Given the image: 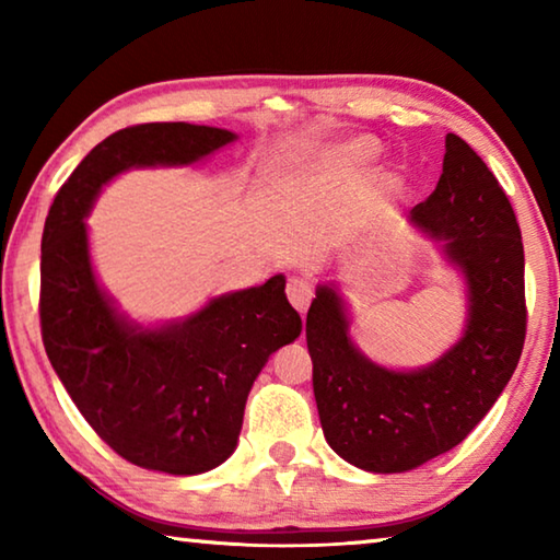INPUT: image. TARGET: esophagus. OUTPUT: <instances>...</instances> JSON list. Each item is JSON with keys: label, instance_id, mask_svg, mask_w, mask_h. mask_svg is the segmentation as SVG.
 I'll use <instances>...</instances> for the list:
<instances>
[{"label": "esophagus", "instance_id": "obj_1", "mask_svg": "<svg viewBox=\"0 0 560 560\" xmlns=\"http://www.w3.org/2000/svg\"><path fill=\"white\" fill-rule=\"evenodd\" d=\"M287 296H289V301H291V306L296 308L299 314H306L308 303H311V299H314V287H311V283H308L306 279L293 277V279H289V283H287Z\"/></svg>", "mask_w": 560, "mask_h": 560}]
</instances>
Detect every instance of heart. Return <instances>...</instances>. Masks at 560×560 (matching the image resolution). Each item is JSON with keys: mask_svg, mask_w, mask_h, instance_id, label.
<instances>
[{"mask_svg": "<svg viewBox=\"0 0 560 560\" xmlns=\"http://www.w3.org/2000/svg\"><path fill=\"white\" fill-rule=\"evenodd\" d=\"M377 143L371 138H353L346 140V143L334 145L328 150H320L316 155H296L291 158V170L306 175H340L346 170H353L358 165L371 163V160L377 155Z\"/></svg>", "mask_w": 560, "mask_h": 560, "instance_id": "1", "label": "heart"}]
</instances>
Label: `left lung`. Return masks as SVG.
<instances>
[{
	"instance_id": "left-lung-1",
	"label": "left lung",
	"mask_w": 560,
	"mask_h": 560,
	"mask_svg": "<svg viewBox=\"0 0 560 560\" xmlns=\"http://www.w3.org/2000/svg\"><path fill=\"white\" fill-rule=\"evenodd\" d=\"M440 183L410 210L467 283V326L434 363L390 371L350 340L346 303L320 283L306 316L314 395L330 450L375 474L420 467L477 428L516 371L526 338L524 244L497 177L459 136L444 138Z\"/></svg>"
}]
</instances>
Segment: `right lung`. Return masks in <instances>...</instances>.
I'll return each mask as SVG.
<instances>
[{
    "label": "right lung",
    "instance_id": "add662e5",
    "mask_svg": "<svg viewBox=\"0 0 560 560\" xmlns=\"http://www.w3.org/2000/svg\"><path fill=\"white\" fill-rule=\"evenodd\" d=\"M232 140V130L192 122L113 132L56 192L42 236V338L66 393L122 459L177 477L210 471L234 452L246 395L273 350L299 338L301 316L277 273L143 328L96 281L83 220L126 170L192 165Z\"/></svg>",
    "mask_w": 560,
    "mask_h": 560
}]
</instances>
